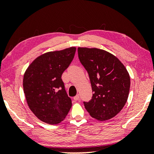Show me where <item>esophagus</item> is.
I'll list each match as a JSON object with an SVG mask.
<instances>
[{"instance_id":"obj_1","label":"esophagus","mask_w":154,"mask_h":154,"mask_svg":"<svg viewBox=\"0 0 154 154\" xmlns=\"http://www.w3.org/2000/svg\"><path fill=\"white\" fill-rule=\"evenodd\" d=\"M73 100H74L75 101H77L79 100V94H77V95H75L74 97H73Z\"/></svg>"}]
</instances>
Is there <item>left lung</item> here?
<instances>
[{"instance_id": "8db88e82", "label": "left lung", "mask_w": 154, "mask_h": 154, "mask_svg": "<svg viewBox=\"0 0 154 154\" xmlns=\"http://www.w3.org/2000/svg\"><path fill=\"white\" fill-rule=\"evenodd\" d=\"M80 62L89 74L92 98L84 106L92 118L104 121L116 116L127 102L130 75L116 57L96 48H78Z\"/></svg>"}]
</instances>
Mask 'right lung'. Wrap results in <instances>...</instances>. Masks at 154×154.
<instances>
[{"label": "right lung", "instance_id": "add662e5", "mask_svg": "<svg viewBox=\"0 0 154 154\" xmlns=\"http://www.w3.org/2000/svg\"><path fill=\"white\" fill-rule=\"evenodd\" d=\"M75 47L45 52L25 71L23 88L27 104L41 121L56 125L64 120L72 106L62 75L74 57Z\"/></svg>", "mask_w": 154, "mask_h": 154}]
</instances>
